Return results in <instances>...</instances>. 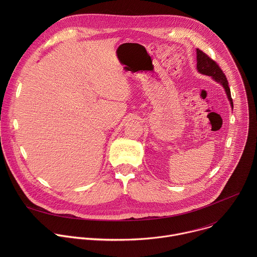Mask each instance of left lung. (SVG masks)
I'll return each mask as SVG.
<instances>
[{
	"label": "left lung",
	"mask_w": 257,
	"mask_h": 257,
	"mask_svg": "<svg viewBox=\"0 0 257 257\" xmlns=\"http://www.w3.org/2000/svg\"><path fill=\"white\" fill-rule=\"evenodd\" d=\"M196 55H197L196 58H197L198 71L201 73V74L211 76L215 81L219 82L224 86L226 93L229 97V100L231 102V105L233 106V99L231 96V90L229 87V83H228L225 73L223 72L221 67L218 66V64L215 61H213L210 57H208L204 52H202L199 49L196 50Z\"/></svg>",
	"instance_id": "8db88e82"
}]
</instances>
